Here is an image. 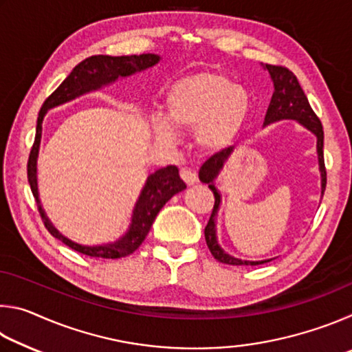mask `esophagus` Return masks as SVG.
I'll return each mask as SVG.
<instances>
[{
  "mask_svg": "<svg viewBox=\"0 0 352 352\" xmlns=\"http://www.w3.org/2000/svg\"><path fill=\"white\" fill-rule=\"evenodd\" d=\"M180 175H182V180L188 184V186H192L194 183H197V174H195L194 170H190V169H183L182 172H180Z\"/></svg>",
  "mask_w": 352,
  "mask_h": 352,
  "instance_id": "1",
  "label": "esophagus"
}]
</instances>
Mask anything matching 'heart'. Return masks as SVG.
Masks as SVG:
<instances>
[{"label":"heart","mask_w":352,"mask_h":352,"mask_svg":"<svg viewBox=\"0 0 352 352\" xmlns=\"http://www.w3.org/2000/svg\"><path fill=\"white\" fill-rule=\"evenodd\" d=\"M252 113L245 88L216 73H199L177 80L166 94V118H155V138L164 144L175 140L172 126L195 130L205 151H220L242 132Z\"/></svg>","instance_id":"obj_1"}]
</instances>
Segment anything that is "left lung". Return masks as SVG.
<instances>
[{
	"mask_svg": "<svg viewBox=\"0 0 352 352\" xmlns=\"http://www.w3.org/2000/svg\"><path fill=\"white\" fill-rule=\"evenodd\" d=\"M262 68L269 71L270 79L273 82V88H275L262 127H267L270 126V124L284 121V119H292V121H296L300 126L307 129L309 132L315 135V138H317L318 169H320V177H321V199H323V194L326 189V169H324V157H323V140H324L323 126H321L320 119L311 109V105H309L306 94L302 91L296 76L292 73V71L283 67H275V65H262ZM233 148H234L233 146L226 147L223 151L212 155L210 160H206L199 172L200 182L206 183L208 188L212 190L214 197H216L212 214L210 220H208V225L205 226L206 245L210 248V252L214 258H216L219 262H223V264L259 265V264H264V262H270L272 259L245 261V259L234 258V256L226 253L225 250L219 245V241H217V214L220 210V205H222V194H220V190L216 186V178L219 177L220 170L223 169L226 160H228L230 155L233 153Z\"/></svg>",
	"mask_w": 352,
	"mask_h": 352,
	"instance_id": "obj_1",
	"label": "left lung"
}]
</instances>
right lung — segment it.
Instances as JSON below:
<instances>
[{
    "instance_id": "obj_1",
    "label": "right lung",
    "mask_w": 352,
    "mask_h": 352,
    "mask_svg": "<svg viewBox=\"0 0 352 352\" xmlns=\"http://www.w3.org/2000/svg\"><path fill=\"white\" fill-rule=\"evenodd\" d=\"M160 60H162V57L158 54L121 57L91 56L80 62L77 67H74V69L71 71V74L58 85L57 90L45 100L43 105H41L37 118V129H35V141L28 162V182L31 184L34 199L37 201L40 216L43 219L47 231H50L56 239L62 241L65 245H68L69 248H73L82 254L104 259H118L132 254L135 250L144 242L146 236L148 231H151V226L160 210H162L175 194L186 189V184H184V182L180 178L177 166H166V168L155 170L153 174L147 177L144 186H142L138 195V200H136V204L133 206L129 228L119 239L107 243H99V245H82V243L71 241L52 225L50 217L46 216L43 205H41L40 201L37 162L43 119L46 116V113L51 109H56L58 105L67 104L69 100H74L83 96V94L99 91L100 88L111 85V83H115L118 79H126V77L141 73V71H146L155 67Z\"/></svg>"
}]
</instances>
